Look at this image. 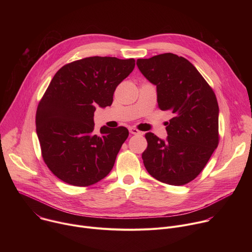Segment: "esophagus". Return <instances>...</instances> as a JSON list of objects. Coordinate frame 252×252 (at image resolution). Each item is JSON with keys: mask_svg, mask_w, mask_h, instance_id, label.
Instances as JSON below:
<instances>
[{"mask_svg": "<svg viewBox=\"0 0 252 252\" xmlns=\"http://www.w3.org/2000/svg\"><path fill=\"white\" fill-rule=\"evenodd\" d=\"M129 132L131 134H139L140 133V130H138L137 128L135 127H129Z\"/></svg>", "mask_w": 252, "mask_h": 252, "instance_id": "esophagus-1", "label": "esophagus"}]
</instances>
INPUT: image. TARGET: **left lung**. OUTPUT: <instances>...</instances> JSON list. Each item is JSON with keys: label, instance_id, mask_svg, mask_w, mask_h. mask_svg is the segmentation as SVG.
I'll list each match as a JSON object with an SVG mask.
<instances>
[{"label": "left lung", "instance_id": "1", "mask_svg": "<svg viewBox=\"0 0 252 252\" xmlns=\"http://www.w3.org/2000/svg\"><path fill=\"white\" fill-rule=\"evenodd\" d=\"M136 64L157 86L158 109L169 111L167 138L146 133L142 160L149 173L170 186L190 183L202 171L220 142L219 103L195 66L171 53L138 59Z\"/></svg>", "mask_w": 252, "mask_h": 252}]
</instances>
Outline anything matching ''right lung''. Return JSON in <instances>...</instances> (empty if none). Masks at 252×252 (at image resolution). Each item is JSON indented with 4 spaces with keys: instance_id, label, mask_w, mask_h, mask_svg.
<instances>
[{
    "instance_id": "right-lung-1",
    "label": "right lung",
    "mask_w": 252,
    "mask_h": 252,
    "mask_svg": "<svg viewBox=\"0 0 252 252\" xmlns=\"http://www.w3.org/2000/svg\"><path fill=\"white\" fill-rule=\"evenodd\" d=\"M134 59L90 57L62 66L41 98L35 127L42 157L61 181L89 187L110 173L128 136L125 126L94 132L96 106L113 103L117 87L131 73Z\"/></svg>"
}]
</instances>
